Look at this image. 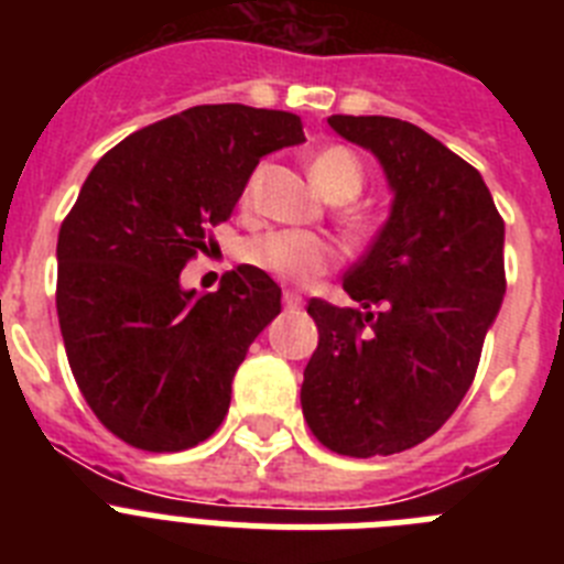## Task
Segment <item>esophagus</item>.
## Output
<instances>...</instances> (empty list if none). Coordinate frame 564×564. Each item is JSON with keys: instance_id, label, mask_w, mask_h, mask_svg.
<instances>
[{"instance_id": "obj_1", "label": "esophagus", "mask_w": 564, "mask_h": 564, "mask_svg": "<svg viewBox=\"0 0 564 564\" xmlns=\"http://www.w3.org/2000/svg\"><path fill=\"white\" fill-rule=\"evenodd\" d=\"M282 302H285V307L296 311V307H302V302H305V299L299 296L296 291H285V293H282Z\"/></svg>"}]
</instances>
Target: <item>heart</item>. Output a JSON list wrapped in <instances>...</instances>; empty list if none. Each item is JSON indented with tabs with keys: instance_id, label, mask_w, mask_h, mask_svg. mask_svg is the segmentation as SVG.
<instances>
[{
	"instance_id": "b5f03b06",
	"label": "heart",
	"mask_w": 564,
	"mask_h": 564,
	"mask_svg": "<svg viewBox=\"0 0 564 564\" xmlns=\"http://www.w3.org/2000/svg\"><path fill=\"white\" fill-rule=\"evenodd\" d=\"M311 174L316 186L336 203L352 200L364 188L361 161H358L356 152L344 147H330L325 152H318L311 161ZM253 188H257V174H251V181L242 188V206H251ZM347 226L356 234L367 231V220L361 214H350ZM242 259L248 265L271 273L282 282L307 285V282L325 276L327 271L336 268L338 251L330 239L318 237V234L273 228V231L257 234L253 239H248L246 248H242Z\"/></svg>"
}]
</instances>
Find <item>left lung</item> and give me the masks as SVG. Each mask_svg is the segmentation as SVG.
<instances>
[{
    "mask_svg": "<svg viewBox=\"0 0 564 564\" xmlns=\"http://www.w3.org/2000/svg\"><path fill=\"white\" fill-rule=\"evenodd\" d=\"M327 123L376 154L392 212L344 276L358 311L307 305L318 347L302 412L338 455H395L435 435L475 381L506 293V226L480 172L415 123L383 115Z\"/></svg>",
    "mask_w": 564,
    "mask_h": 564,
    "instance_id": "obj_1",
    "label": "left lung"
}]
</instances>
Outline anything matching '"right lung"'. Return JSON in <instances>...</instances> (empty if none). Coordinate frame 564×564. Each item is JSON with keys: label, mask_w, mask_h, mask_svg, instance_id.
<instances>
[{"label": "right lung", "mask_w": 564, "mask_h": 564, "mask_svg": "<svg viewBox=\"0 0 564 564\" xmlns=\"http://www.w3.org/2000/svg\"><path fill=\"white\" fill-rule=\"evenodd\" d=\"M302 141L293 112L203 104L132 132L87 174L58 231V325L84 401L134 449H192L226 417L234 372L282 291L237 265L200 296L181 271L259 158Z\"/></svg>", "instance_id": "1"}]
</instances>
